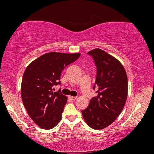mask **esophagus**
<instances>
[{"instance_id":"esophagus-1","label":"esophagus","mask_w":154,"mask_h":154,"mask_svg":"<svg viewBox=\"0 0 154 154\" xmlns=\"http://www.w3.org/2000/svg\"><path fill=\"white\" fill-rule=\"evenodd\" d=\"M69 98L71 99V100H75L77 99V97H73V96H69Z\"/></svg>"}]
</instances>
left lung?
I'll return each mask as SVG.
<instances>
[{"label":"left lung","instance_id":"8db88e82","mask_svg":"<svg viewBox=\"0 0 154 154\" xmlns=\"http://www.w3.org/2000/svg\"><path fill=\"white\" fill-rule=\"evenodd\" d=\"M97 66L95 85L97 95L82 111L86 123L94 130H102L113 123L121 114L128 97L127 73L123 64L104 50L95 48L88 52Z\"/></svg>","mask_w":154,"mask_h":154}]
</instances>
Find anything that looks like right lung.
I'll return each mask as SVG.
<instances>
[{
	"instance_id": "obj_1",
	"label": "right lung",
	"mask_w": 154,
	"mask_h": 154,
	"mask_svg": "<svg viewBox=\"0 0 154 154\" xmlns=\"http://www.w3.org/2000/svg\"><path fill=\"white\" fill-rule=\"evenodd\" d=\"M80 56L81 53L48 52L27 66L21 84V95L29 116L40 128L52 129L60 121L67 97L60 91L54 92L52 86L61 83L63 69Z\"/></svg>"
}]
</instances>
